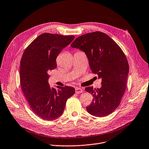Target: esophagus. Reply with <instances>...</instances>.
Instances as JSON below:
<instances>
[{
  "mask_svg": "<svg viewBox=\"0 0 149 149\" xmlns=\"http://www.w3.org/2000/svg\"><path fill=\"white\" fill-rule=\"evenodd\" d=\"M83 91V90L81 89V88H75V93H82Z\"/></svg>",
  "mask_w": 149,
  "mask_h": 149,
  "instance_id": "obj_1",
  "label": "esophagus"
}]
</instances>
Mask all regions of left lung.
I'll return each mask as SVG.
<instances>
[{
    "mask_svg": "<svg viewBox=\"0 0 149 149\" xmlns=\"http://www.w3.org/2000/svg\"><path fill=\"white\" fill-rule=\"evenodd\" d=\"M71 46L85 53L92 72L102 78L101 88L85 89L93 97L86 107L88 112L96 117L110 115L120 104L126 87L129 67L125 53L114 40L101 31L82 35Z\"/></svg>",
    "mask_w": 149,
    "mask_h": 149,
    "instance_id": "1",
    "label": "left lung"
}]
</instances>
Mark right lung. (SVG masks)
<instances>
[{"mask_svg": "<svg viewBox=\"0 0 149 149\" xmlns=\"http://www.w3.org/2000/svg\"><path fill=\"white\" fill-rule=\"evenodd\" d=\"M74 36L45 33L25 49L20 61V77L23 93L32 111L45 120L60 117L68 99L75 93L73 87L51 88L48 83L49 71L57 67L56 58Z\"/></svg>", "mask_w": 149, "mask_h": 149, "instance_id": "add662e5", "label": "right lung"}]
</instances>
